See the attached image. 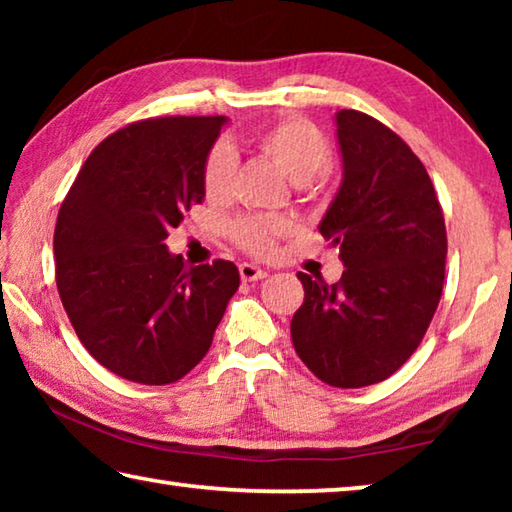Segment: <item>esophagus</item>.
Listing matches in <instances>:
<instances>
[{"mask_svg":"<svg viewBox=\"0 0 512 512\" xmlns=\"http://www.w3.org/2000/svg\"><path fill=\"white\" fill-rule=\"evenodd\" d=\"M239 275H241V280H244V282H257V280H264L266 271H262V268L255 266V264H241Z\"/></svg>","mask_w":512,"mask_h":512,"instance_id":"obj_1","label":"esophagus"}]
</instances>
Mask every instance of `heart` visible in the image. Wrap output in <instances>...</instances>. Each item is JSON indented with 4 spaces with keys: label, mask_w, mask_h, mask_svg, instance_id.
I'll return each mask as SVG.
<instances>
[{
    "label": "heart",
    "mask_w": 512,
    "mask_h": 512,
    "mask_svg": "<svg viewBox=\"0 0 512 512\" xmlns=\"http://www.w3.org/2000/svg\"><path fill=\"white\" fill-rule=\"evenodd\" d=\"M255 149L266 155L291 183L302 192L318 189L316 180L325 178L327 162L332 149L327 137L311 121L302 117H282L268 124L250 137ZM237 171V153L228 144H214L203 164V192L207 201L221 203L232 194V180ZM291 225L282 216L250 214L239 216L230 223V237L250 255L266 257L275 250L277 239H282Z\"/></svg>",
    "instance_id": "obj_1"
}]
</instances>
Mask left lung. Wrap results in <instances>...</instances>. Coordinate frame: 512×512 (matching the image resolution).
I'll return each instance as SVG.
<instances>
[{
	"instance_id": "left-lung-1",
	"label": "left lung",
	"mask_w": 512,
	"mask_h": 512,
	"mask_svg": "<svg viewBox=\"0 0 512 512\" xmlns=\"http://www.w3.org/2000/svg\"><path fill=\"white\" fill-rule=\"evenodd\" d=\"M343 183L318 230L339 248L341 280L298 273L305 302L291 341L336 388L377 384L427 334L445 282L447 232L436 189L409 144L375 117L336 112Z\"/></svg>"
}]
</instances>
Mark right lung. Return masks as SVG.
I'll return each mask as SVG.
<instances>
[{"mask_svg": "<svg viewBox=\"0 0 512 512\" xmlns=\"http://www.w3.org/2000/svg\"><path fill=\"white\" fill-rule=\"evenodd\" d=\"M225 117H155L85 160L54 230L56 287L76 336L135 384L183 379L239 289L232 262L185 266L164 239L203 201V164Z\"/></svg>", "mask_w": 512, "mask_h": 512, "instance_id": "add662e5", "label": "right lung"}]
</instances>
